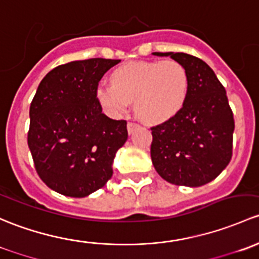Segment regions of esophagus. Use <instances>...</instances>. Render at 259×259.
<instances>
[{
  "label": "esophagus",
  "instance_id": "1",
  "mask_svg": "<svg viewBox=\"0 0 259 259\" xmlns=\"http://www.w3.org/2000/svg\"><path fill=\"white\" fill-rule=\"evenodd\" d=\"M140 127V124L136 123V122H128L127 123V130H128V133H132L133 131H136Z\"/></svg>",
  "mask_w": 259,
  "mask_h": 259
}]
</instances>
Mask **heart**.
I'll return each mask as SVG.
<instances>
[{
  "label": "heart",
  "mask_w": 259,
  "mask_h": 259,
  "mask_svg": "<svg viewBox=\"0 0 259 259\" xmlns=\"http://www.w3.org/2000/svg\"><path fill=\"white\" fill-rule=\"evenodd\" d=\"M112 86L96 90V100L110 116L118 117L135 101V110L143 121L158 123L175 116L186 100L188 77L175 60L135 61L116 68Z\"/></svg>",
  "instance_id": "b5f03b06"
}]
</instances>
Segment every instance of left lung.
<instances>
[{"instance_id":"left-lung-1","label":"left lung","mask_w":259,"mask_h":259,"mask_svg":"<svg viewBox=\"0 0 259 259\" xmlns=\"http://www.w3.org/2000/svg\"><path fill=\"white\" fill-rule=\"evenodd\" d=\"M169 56L185 67L188 89L182 108L151 127V158L158 175L176 186L199 187L227 167L233 149L234 118L227 93L212 68L182 52Z\"/></svg>"}]
</instances>
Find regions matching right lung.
<instances>
[{
	"label": "right lung",
	"instance_id": "obj_1",
	"mask_svg": "<svg viewBox=\"0 0 259 259\" xmlns=\"http://www.w3.org/2000/svg\"><path fill=\"white\" fill-rule=\"evenodd\" d=\"M119 61L90 58L58 66L32 100L27 142L34 168L63 196L81 198L102 188L128 137L127 122L106 116L96 100L98 82Z\"/></svg>",
	"mask_w": 259,
	"mask_h": 259
}]
</instances>
